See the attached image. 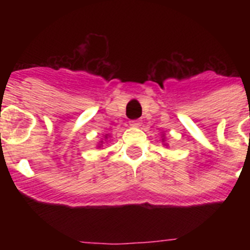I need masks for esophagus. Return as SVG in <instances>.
<instances>
[{
  "mask_svg": "<svg viewBox=\"0 0 250 250\" xmlns=\"http://www.w3.org/2000/svg\"><path fill=\"white\" fill-rule=\"evenodd\" d=\"M130 125H131V126H140L141 121L140 120H131L130 121Z\"/></svg>",
  "mask_w": 250,
  "mask_h": 250,
  "instance_id": "34e87169",
  "label": "esophagus"
}]
</instances>
